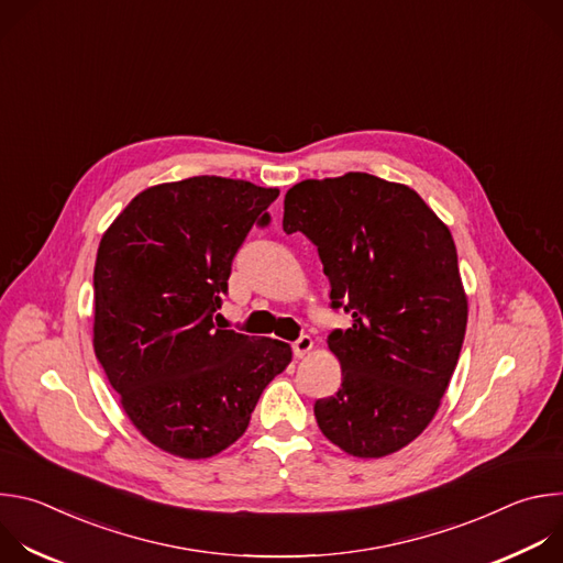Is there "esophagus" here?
Returning <instances> with one entry per match:
<instances>
[{
  "mask_svg": "<svg viewBox=\"0 0 563 563\" xmlns=\"http://www.w3.org/2000/svg\"><path fill=\"white\" fill-rule=\"evenodd\" d=\"M294 354L298 356V358H302L305 354H309L311 352V347H313V341L307 336V334H302L298 341H294Z\"/></svg>",
  "mask_w": 563,
  "mask_h": 563,
  "instance_id": "obj_1",
  "label": "esophagus"
}]
</instances>
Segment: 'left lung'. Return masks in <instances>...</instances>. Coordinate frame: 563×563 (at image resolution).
Returning a JSON list of instances; mask_svg holds the SVG:
<instances>
[{
  "mask_svg": "<svg viewBox=\"0 0 563 563\" xmlns=\"http://www.w3.org/2000/svg\"><path fill=\"white\" fill-rule=\"evenodd\" d=\"M283 229L318 247L332 307L352 313L328 336L343 383L316 400L320 432L358 459L406 448L434 419L465 336L450 229L415 189L361 172L294 185Z\"/></svg>",
  "mask_w": 563,
  "mask_h": 563,
  "instance_id": "obj_1",
  "label": "left lung"
}]
</instances>
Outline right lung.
<instances>
[{
	"mask_svg": "<svg viewBox=\"0 0 563 563\" xmlns=\"http://www.w3.org/2000/svg\"><path fill=\"white\" fill-rule=\"evenodd\" d=\"M278 194L218 176L155 185L100 240L96 356L140 434L180 459H209L243 437L291 361L283 341L213 323L231 261Z\"/></svg>",
	"mask_w": 563,
	"mask_h": 563,
	"instance_id": "add662e5",
	"label": "right lung"
}]
</instances>
